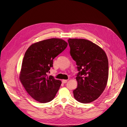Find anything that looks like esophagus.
<instances>
[{"label": "esophagus", "instance_id": "obj_1", "mask_svg": "<svg viewBox=\"0 0 127 127\" xmlns=\"http://www.w3.org/2000/svg\"><path fill=\"white\" fill-rule=\"evenodd\" d=\"M67 82V80H62V83H66Z\"/></svg>", "mask_w": 127, "mask_h": 127}]
</instances>
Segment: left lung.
Segmentation results:
<instances>
[{
	"instance_id": "left-lung-1",
	"label": "left lung",
	"mask_w": 127,
	"mask_h": 127,
	"mask_svg": "<svg viewBox=\"0 0 127 127\" xmlns=\"http://www.w3.org/2000/svg\"><path fill=\"white\" fill-rule=\"evenodd\" d=\"M68 42L79 71L77 88L73 91L74 98L81 103H90L101 95L107 84V56L101 48L89 40L69 38Z\"/></svg>"
}]
</instances>
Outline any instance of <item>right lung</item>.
Instances as JSON below:
<instances>
[{"mask_svg": "<svg viewBox=\"0 0 127 127\" xmlns=\"http://www.w3.org/2000/svg\"><path fill=\"white\" fill-rule=\"evenodd\" d=\"M67 45L63 39L50 38L32 44L25 52L19 79L37 101L48 102L55 97L62 82L47 74L53 67V60Z\"/></svg>", "mask_w": 127, "mask_h": 127, "instance_id": "right-lung-1", "label": "right lung"}]
</instances>
